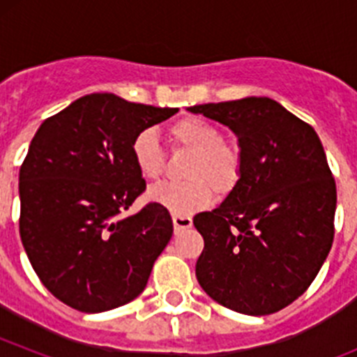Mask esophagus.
I'll use <instances>...</instances> for the list:
<instances>
[{"instance_id": "obj_1", "label": "esophagus", "mask_w": 357, "mask_h": 357, "mask_svg": "<svg viewBox=\"0 0 357 357\" xmlns=\"http://www.w3.org/2000/svg\"><path fill=\"white\" fill-rule=\"evenodd\" d=\"M191 225H193L191 216H188V214H173V227H175V232L189 229Z\"/></svg>"}]
</instances>
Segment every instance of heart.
<instances>
[{
    "mask_svg": "<svg viewBox=\"0 0 357 357\" xmlns=\"http://www.w3.org/2000/svg\"><path fill=\"white\" fill-rule=\"evenodd\" d=\"M175 148L193 153L185 184H162L151 188L148 198L173 214H191L207 207L216 193H229L241 176V151L236 144L223 141V132L202 118H184L168 130ZM132 159L144 181L159 182L164 173V151L157 134L150 128L139 132L132 141Z\"/></svg>",
    "mask_w": 357,
    "mask_h": 357,
    "instance_id": "b5f03b06",
    "label": "heart"
}]
</instances>
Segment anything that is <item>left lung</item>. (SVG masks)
<instances>
[{"label":"left lung","instance_id":"left-lung-1","mask_svg":"<svg viewBox=\"0 0 357 357\" xmlns=\"http://www.w3.org/2000/svg\"><path fill=\"white\" fill-rule=\"evenodd\" d=\"M188 110L234 132L243 159L225 200L193 218L204 238L198 282L238 313L280 311L309 288L333 247L336 184L320 137L264 96Z\"/></svg>","mask_w":357,"mask_h":357}]
</instances>
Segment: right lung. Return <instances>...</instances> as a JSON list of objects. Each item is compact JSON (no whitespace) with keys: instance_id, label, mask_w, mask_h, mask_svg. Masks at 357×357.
<instances>
[{"instance_id":"obj_1","label":"right lung","mask_w":357,"mask_h":357,"mask_svg":"<svg viewBox=\"0 0 357 357\" xmlns=\"http://www.w3.org/2000/svg\"><path fill=\"white\" fill-rule=\"evenodd\" d=\"M176 112L94 93L33 135L19 172V234L40 282L69 307L103 313L143 293L173 220L159 204L121 214L146 189L130 148Z\"/></svg>"}]
</instances>
